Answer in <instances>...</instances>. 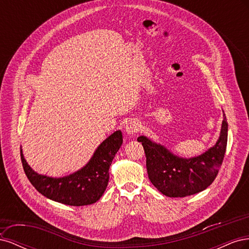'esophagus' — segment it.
<instances>
[{
	"instance_id": "obj_1",
	"label": "esophagus",
	"mask_w": 249,
	"mask_h": 249,
	"mask_svg": "<svg viewBox=\"0 0 249 249\" xmlns=\"http://www.w3.org/2000/svg\"><path fill=\"white\" fill-rule=\"evenodd\" d=\"M141 130V124L137 120H131L125 125V132L129 135H135Z\"/></svg>"
}]
</instances>
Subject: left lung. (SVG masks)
<instances>
[{
  "instance_id": "obj_1",
  "label": "left lung",
  "mask_w": 249,
  "mask_h": 249,
  "mask_svg": "<svg viewBox=\"0 0 249 249\" xmlns=\"http://www.w3.org/2000/svg\"><path fill=\"white\" fill-rule=\"evenodd\" d=\"M137 140L144 148L147 175L152 184L166 196L186 197L207 189L217 177L228 144L227 117L224 114L216 144L191 159L178 158L144 136Z\"/></svg>"
}]
</instances>
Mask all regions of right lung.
<instances>
[{
    "label": "right lung",
    "instance_id": "add662e5",
    "mask_svg": "<svg viewBox=\"0 0 249 249\" xmlns=\"http://www.w3.org/2000/svg\"><path fill=\"white\" fill-rule=\"evenodd\" d=\"M123 144V134L116 131L103 141L85 167L64 178H50L36 173L20 150L22 167L35 189L52 200L69 206H87L101 198L109 182V168Z\"/></svg>",
    "mask_w": 249,
    "mask_h": 249
}]
</instances>
